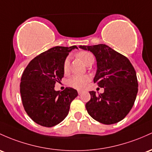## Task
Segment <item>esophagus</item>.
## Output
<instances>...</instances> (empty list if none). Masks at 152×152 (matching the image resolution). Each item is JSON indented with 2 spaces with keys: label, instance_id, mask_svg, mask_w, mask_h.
<instances>
[{
  "label": "esophagus",
  "instance_id": "obj_1",
  "mask_svg": "<svg viewBox=\"0 0 152 152\" xmlns=\"http://www.w3.org/2000/svg\"><path fill=\"white\" fill-rule=\"evenodd\" d=\"M82 92H83V91H81V90H78V94H79V95L82 94Z\"/></svg>",
  "mask_w": 152,
  "mask_h": 152
}]
</instances>
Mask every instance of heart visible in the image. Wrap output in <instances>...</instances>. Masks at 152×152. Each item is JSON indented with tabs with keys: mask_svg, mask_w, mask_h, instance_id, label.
Returning a JSON list of instances; mask_svg holds the SVG:
<instances>
[{
	"mask_svg": "<svg viewBox=\"0 0 152 152\" xmlns=\"http://www.w3.org/2000/svg\"><path fill=\"white\" fill-rule=\"evenodd\" d=\"M78 58L86 64L88 60L90 58L93 57L92 55L90 53L86 51L80 52L77 55ZM70 61L69 58H66L63 63V71L65 73L68 72L69 69ZM90 76L88 75H83V76H79V75H73L70 79L68 80V84L71 87L76 89H83L87 84V83L90 81Z\"/></svg>",
	"mask_w": 152,
	"mask_h": 152,
	"instance_id": "heart-1",
	"label": "heart"
}]
</instances>
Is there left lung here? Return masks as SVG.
I'll use <instances>...</instances> for the list:
<instances>
[{
	"instance_id": "obj_1",
	"label": "left lung",
	"mask_w": 152,
	"mask_h": 152,
	"mask_svg": "<svg viewBox=\"0 0 152 152\" xmlns=\"http://www.w3.org/2000/svg\"><path fill=\"white\" fill-rule=\"evenodd\" d=\"M79 48L94 54L97 66L94 82L104 88L102 94L89 91L91 99L86 104L88 113L103 124L122 121L132 108L138 92L137 76L132 64L126 56L106 45Z\"/></svg>"
}]
</instances>
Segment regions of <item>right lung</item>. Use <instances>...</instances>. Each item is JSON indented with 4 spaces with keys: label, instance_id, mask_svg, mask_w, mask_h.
I'll use <instances>...</instances> for the list:
<instances>
[{
    "label": "right lung",
    "instance_id": "add662e5",
    "mask_svg": "<svg viewBox=\"0 0 152 152\" xmlns=\"http://www.w3.org/2000/svg\"><path fill=\"white\" fill-rule=\"evenodd\" d=\"M75 48L78 49L76 45L52 48L31 60L23 72L20 84L23 106L31 119L42 126L53 127L63 121L78 96L73 88L62 91L54 89L64 76L65 60Z\"/></svg>",
    "mask_w": 152,
    "mask_h": 152
}]
</instances>
